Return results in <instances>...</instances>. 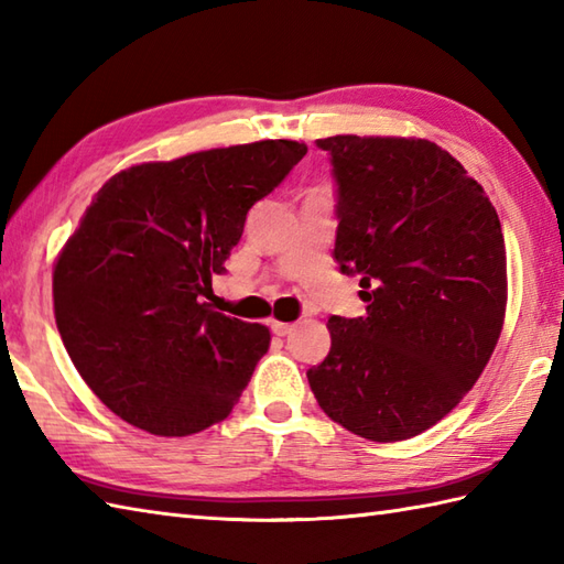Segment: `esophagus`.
<instances>
[{
	"label": "esophagus",
	"mask_w": 564,
	"mask_h": 564,
	"mask_svg": "<svg viewBox=\"0 0 564 564\" xmlns=\"http://www.w3.org/2000/svg\"><path fill=\"white\" fill-rule=\"evenodd\" d=\"M271 332L275 334V337H289V334L293 332V325H289V322L271 319Z\"/></svg>",
	"instance_id": "34e87169"
}]
</instances>
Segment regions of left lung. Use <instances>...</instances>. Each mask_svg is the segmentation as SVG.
Instances as JSON below:
<instances>
[{
  "mask_svg": "<svg viewBox=\"0 0 564 564\" xmlns=\"http://www.w3.org/2000/svg\"><path fill=\"white\" fill-rule=\"evenodd\" d=\"M337 245L361 275L366 317H329L332 349L307 370L322 410L392 443L441 422L480 378L507 313L499 215L463 164L422 138L334 135Z\"/></svg>",
  "mask_w": 564,
  "mask_h": 564,
  "instance_id": "left-lung-1",
  "label": "left lung"
}]
</instances>
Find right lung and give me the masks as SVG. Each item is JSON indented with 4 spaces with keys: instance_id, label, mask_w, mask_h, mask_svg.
<instances>
[{
    "instance_id": "add662e5",
    "label": "right lung",
    "mask_w": 564,
    "mask_h": 564,
    "mask_svg": "<svg viewBox=\"0 0 564 564\" xmlns=\"http://www.w3.org/2000/svg\"><path fill=\"white\" fill-rule=\"evenodd\" d=\"M295 140L145 162L106 182L53 269L57 332L91 392L154 436H188L232 412L269 351V327L200 297L249 208L305 158Z\"/></svg>"
}]
</instances>
